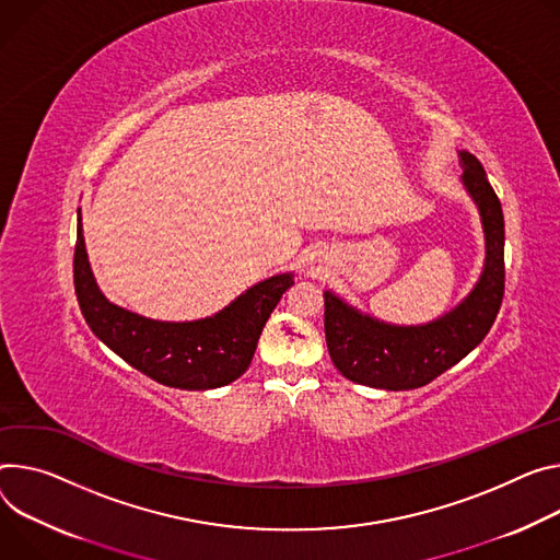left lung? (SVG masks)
I'll return each mask as SVG.
<instances>
[{
    "label": "left lung",
    "instance_id": "8db88e82",
    "mask_svg": "<svg viewBox=\"0 0 560 560\" xmlns=\"http://www.w3.org/2000/svg\"><path fill=\"white\" fill-rule=\"evenodd\" d=\"M463 185L485 230V268L463 303L422 326H395L324 292V328L330 360L350 380L373 388L409 390L433 382L487 337L504 294V219L500 200L476 156L460 151Z\"/></svg>",
    "mask_w": 560,
    "mask_h": 560
}]
</instances>
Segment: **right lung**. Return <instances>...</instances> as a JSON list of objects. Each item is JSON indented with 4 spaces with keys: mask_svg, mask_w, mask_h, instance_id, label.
<instances>
[{
    "mask_svg": "<svg viewBox=\"0 0 560 560\" xmlns=\"http://www.w3.org/2000/svg\"><path fill=\"white\" fill-rule=\"evenodd\" d=\"M73 283L89 328L127 364L172 388L208 390L225 386L247 371L261 330L283 292L294 283V275H275L254 283L230 306L206 319H149L116 306L100 292L89 266L78 212Z\"/></svg>",
    "mask_w": 560,
    "mask_h": 560,
    "instance_id": "obj_1",
    "label": "right lung"
}]
</instances>
